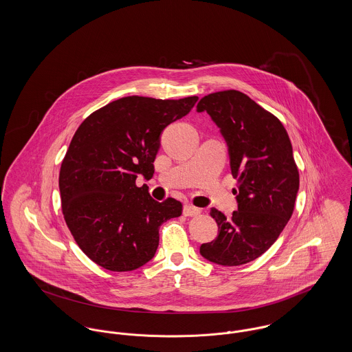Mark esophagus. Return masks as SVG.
Returning a JSON list of instances; mask_svg holds the SVG:
<instances>
[{"instance_id":"esophagus-1","label":"esophagus","mask_w":352,"mask_h":352,"mask_svg":"<svg viewBox=\"0 0 352 352\" xmlns=\"http://www.w3.org/2000/svg\"><path fill=\"white\" fill-rule=\"evenodd\" d=\"M201 212H202V210L198 208V207L191 206V205H185V207H184V215L185 217H197Z\"/></svg>"}]
</instances>
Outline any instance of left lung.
Masks as SVG:
<instances>
[{"label":"left lung","instance_id":"left-lung-1","mask_svg":"<svg viewBox=\"0 0 352 352\" xmlns=\"http://www.w3.org/2000/svg\"><path fill=\"white\" fill-rule=\"evenodd\" d=\"M197 109L221 127L238 187V210L230 219L211 208L219 232L199 251L217 265L241 266L267 251L287 225L299 190V170L285 126L245 93H211Z\"/></svg>","mask_w":352,"mask_h":352}]
</instances>
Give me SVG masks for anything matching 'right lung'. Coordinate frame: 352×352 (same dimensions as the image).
<instances>
[{
    "instance_id": "add662e5",
    "label": "right lung",
    "mask_w": 352,
    "mask_h": 352,
    "mask_svg": "<svg viewBox=\"0 0 352 352\" xmlns=\"http://www.w3.org/2000/svg\"><path fill=\"white\" fill-rule=\"evenodd\" d=\"M198 101L131 96L93 111L74 133L60 170L65 222L83 252L110 271L144 266L160 245V228L182 214L174 198L157 202L138 174L151 178L167 124Z\"/></svg>"
}]
</instances>
